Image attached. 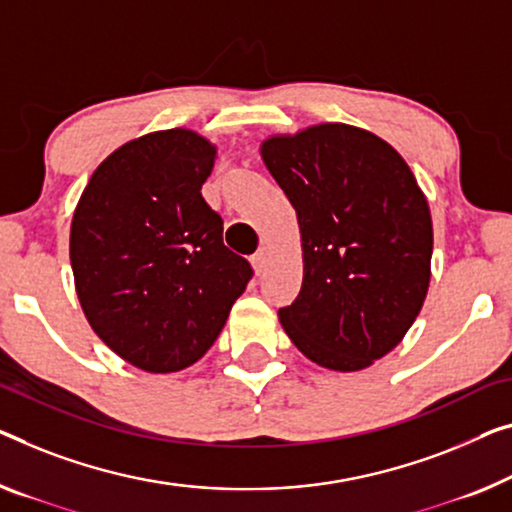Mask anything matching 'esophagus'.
<instances>
[{
	"mask_svg": "<svg viewBox=\"0 0 512 512\" xmlns=\"http://www.w3.org/2000/svg\"><path fill=\"white\" fill-rule=\"evenodd\" d=\"M250 262H253V269H255L257 276H262L264 269H266V264H269V250L259 248L257 253H255L253 257H250Z\"/></svg>",
	"mask_w": 512,
	"mask_h": 512,
	"instance_id": "34e87169",
	"label": "esophagus"
}]
</instances>
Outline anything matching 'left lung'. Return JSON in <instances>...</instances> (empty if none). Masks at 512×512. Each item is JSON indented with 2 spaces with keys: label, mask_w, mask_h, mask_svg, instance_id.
Wrapping results in <instances>:
<instances>
[{
  "label": "left lung",
  "mask_w": 512,
  "mask_h": 512,
  "mask_svg": "<svg viewBox=\"0 0 512 512\" xmlns=\"http://www.w3.org/2000/svg\"><path fill=\"white\" fill-rule=\"evenodd\" d=\"M259 154L299 218L303 285L278 312L296 349L335 372L402 342L430 287L432 216L404 158L375 133L315 124Z\"/></svg>",
  "instance_id": "obj_1"
}]
</instances>
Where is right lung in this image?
<instances>
[{
  "mask_svg": "<svg viewBox=\"0 0 512 512\" xmlns=\"http://www.w3.org/2000/svg\"><path fill=\"white\" fill-rule=\"evenodd\" d=\"M213 163L216 144L190 128L135 137L96 167L73 213L68 250L82 312L144 372L200 361L253 278L202 197Z\"/></svg>",
  "mask_w": 512,
  "mask_h": 512,
  "instance_id": "add662e5",
  "label": "right lung"
}]
</instances>
